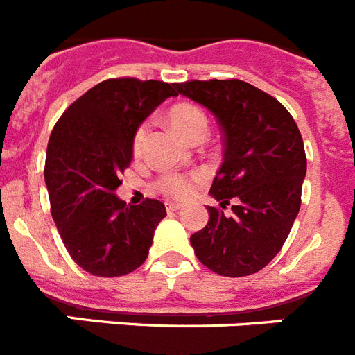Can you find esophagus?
<instances>
[{
  "mask_svg": "<svg viewBox=\"0 0 355 355\" xmlns=\"http://www.w3.org/2000/svg\"><path fill=\"white\" fill-rule=\"evenodd\" d=\"M166 209H168V213H173V211L182 209V204H178V202H166Z\"/></svg>",
  "mask_w": 355,
  "mask_h": 355,
  "instance_id": "esophagus-1",
  "label": "esophagus"
}]
</instances>
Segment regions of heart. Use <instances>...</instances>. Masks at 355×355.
Segmentation results:
<instances>
[{
    "instance_id": "1",
    "label": "heart",
    "mask_w": 355,
    "mask_h": 355,
    "mask_svg": "<svg viewBox=\"0 0 355 355\" xmlns=\"http://www.w3.org/2000/svg\"><path fill=\"white\" fill-rule=\"evenodd\" d=\"M169 121H171L173 128L177 130L184 139L187 141H195L200 137L207 135L209 130V119L205 115L202 108H198L196 104L191 103H178L169 110ZM146 139H148V124L142 122L135 128L132 137V151L135 157L144 151ZM200 173H191V175H178V173H166L162 177L157 178L155 187L166 196H173V198H186L189 193L193 191V186L196 182H200Z\"/></svg>"
}]
</instances>
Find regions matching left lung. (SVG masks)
<instances>
[{"instance_id":"left-lung-1","label":"left lung","mask_w":355,"mask_h":355,"mask_svg":"<svg viewBox=\"0 0 355 355\" xmlns=\"http://www.w3.org/2000/svg\"><path fill=\"white\" fill-rule=\"evenodd\" d=\"M175 88L211 110L223 132V162L209 191L220 205H207L209 222L191 234L196 258L227 278L258 272L284 247L302 205V133L284 104L240 79ZM229 201L232 214L223 215Z\"/></svg>"}]
</instances>
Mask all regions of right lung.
<instances>
[{"mask_svg":"<svg viewBox=\"0 0 355 355\" xmlns=\"http://www.w3.org/2000/svg\"><path fill=\"white\" fill-rule=\"evenodd\" d=\"M175 90V83L106 79L73 101L50 133V211L68 254L86 272L124 276L148 258L166 207L155 198L126 205L115 189L132 164L135 128Z\"/></svg>","mask_w":355,"mask_h":355,"instance_id":"right-lung-1","label":"right lung"}]
</instances>
